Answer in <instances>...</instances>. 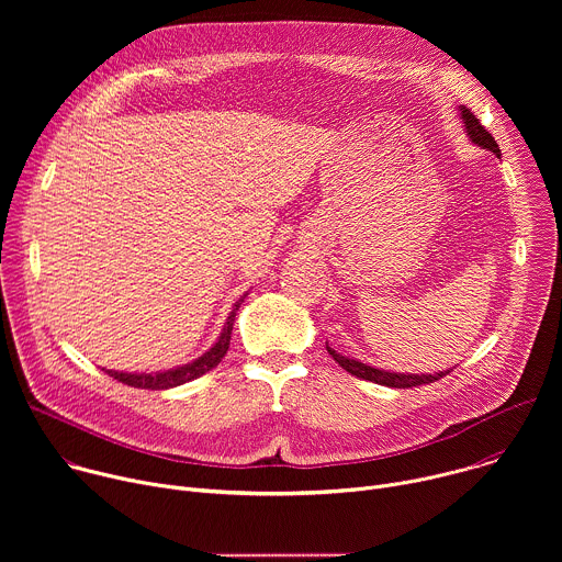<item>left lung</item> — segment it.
Returning a JSON list of instances; mask_svg holds the SVG:
<instances>
[{
    "mask_svg": "<svg viewBox=\"0 0 562 562\" xmlns=\"http://www.w3.org/2000/svg\"><path fill=\"white\" fill-rule=\"evenodd\" d=\"M458 111H460V120H462V124H464L467 137H469L475 146L487 148V150H492L494 155L501 157V148H498L496 139L492 137V133H490L483 124L477 122V117H475L467 106H458ZM327 351H329V356H331L345 371H349L351 375L362 378V380H369V382H375V384L393 386V389H412V386L429 384V382H436V380H440V378H445L447 373L453 371V369H447V371H438V373H395V371H384V369L364 364V362H360V360L347 358V356L338 353L336 349H331L329 342H327Z\"/></svg>",
    "mask_w": 562,
    "mask_h": 562,
    "instance_id": "obj_1",
    "label": "left lung"
}]
</instances>
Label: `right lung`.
Here are the masks:
<instances>
[{
    "label": "right lung",
    "instance_id": "add662e5",
    "mask_svg": "<svg viewBox=\"0 0 562 562\" xmlns=\"http://www.w3.org/2000/svg\"><path fill=\"white\" fill-rule=\"evenodd\" d=\"M247 295H249V293H245L243 297H239V300L233 304V308H231V313H228V317H226V323H224V329H222L220 338L215 340V345H213L209 351H204L200 358H195L193 362L182 364V367H176V369H167V371H155V373H126V371H113V369H109L106 373H109L111 378H115L117 382H124V384H128V386H135V389H153V391H157V389H173V386H180V384H184V382H191V380L204 375L206 371H211L213 367H217L220 360L226 356L228 345H231V331H233L235 313H237L239 304L245 302Z\"/></svg>",
    "mask_w": 562,
    "mask_h": 562
}]
</instances>
